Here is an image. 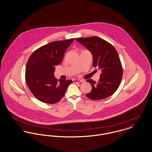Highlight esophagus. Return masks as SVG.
Segmentation results:
<instances>
[{
    "label": "esophagus",
    "mask_w": 152,
    "mask_h": 152,
    "mask_svg": "<svg viewBox=\"0 0 152 152\" xmlns=\"http://www.w3.org/2000/svg\"><path fill=\"white\" fill-rule=\"evenodd\" d=\"M73 83H81L83 81V80H78V79H73L72 80Z\"/></svg>",
    "instance_id": "esophagus-1"
}]
</instances>
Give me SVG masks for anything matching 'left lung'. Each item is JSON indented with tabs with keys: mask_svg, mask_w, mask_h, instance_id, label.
I'll list each match as a JSON object with an SVG mask.
<instances>
[{
	"mask_svg": "<svg viewBox=\"0 0 152 152\" xmlns=\"http://www.w3.org/2000/svg\"><path fill=\"white\" fill-rule=\"evenodd\" d=\"M76 40L92 53L93 66L101 71L97 83L87 80L92 86L91 92L86 94L87 97L100 100L110 96L118 89L123 77V66L116 49L111 44L97 36L76 38Z\"/></svg>",
	"mask_w": 152,
	"mask_h": 152,
	"instance_id": "obj_1",
	"label": "left lung"
}]
</instances>
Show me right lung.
I'll use <instances>...</instances> for the list:
<instances>
[{"label":"right lung","instance_id":"right-lung-1","mask_svg":"<svg viewBox=\"0 0 152 152\" xmlns=\"http://www.w3.org/2000/svg\"><path fill=\"white\" fill-rule=\"evenodd\" d=\"M73 40L74 38L52 42L39 48L29 56L26 68V81L39 100L50 104L57 103L72 83L71 80H58L54 77V72L55 66L61 63L66 50Z\"/></svg>","mask_w":152,"mask_h":152}]
</instances>
